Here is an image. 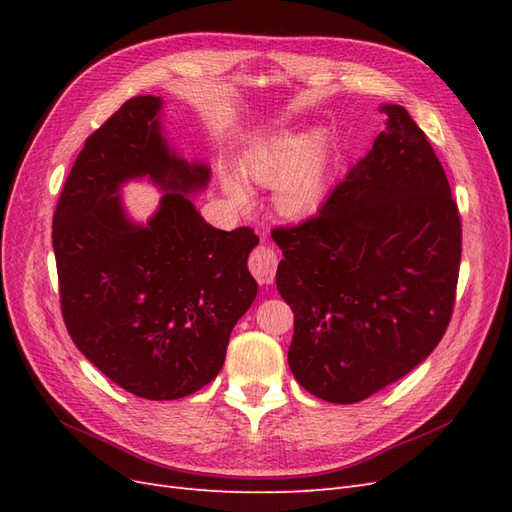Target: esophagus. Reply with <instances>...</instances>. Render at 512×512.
I'll return each mask as SVG.
<instances>
[{
    "mask_svg": "<svg viewBox=\"0 0 512 512\" xmlns=\"http://www.w3.org/2000/svg\"><path fill=\"white\" fill-rule=\"evenodd\" d=\"M250 271L258 284H271L277 271V256L267 245H260L250 256Z\"/></svg>",
    "mask_w": 512,
    "mask_h": 512,
    "instance_id": "34e87169",
    "label": "esophagus"
}]
</instances>
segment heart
I'll list each match as a JSON object with an SVG mask.
<instances>
[{
	"label": "heart",
	"instance_id": "1",
	"mask_svg": "<svg viewBox=\"0 0 512 512\" xmlns=\"http://www.w3.org/2000/svg\"><path fill=\"white\" fill-rule=\"evenodd\" d=\"M327 162L329 145L324 134H282L258 145L243 162V173L256 183L275 185L277 209L299 218L320 200ZM224 190L235 203H245V190L237 181L224 179Z\"/></svg>",
	"mask_w": 512,
	"mask_h": 512
}]
</instances>
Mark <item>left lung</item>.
Instances as JSON below:
<instances>
[{"label":"left lung","mask_w":512,"mask_h":512,"mask_svg":"<svg viewBox=\"0 0 512 512\" xmlns=\"http://www.w3.org/2000/svg\"><path fill=\"white\" fill-rule=\"evenodd\" d=\"M316 218L277 228V290L294 312L288 365L331 404H356L421 365L451 322L461 222L446 173L404 106Z\"/></svg>","instance_id":"1"}]
</instances>
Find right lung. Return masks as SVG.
<instances>
[{"mask_svg": "<svg viewBox=\"0 0 512 512\" xmlns=\"http://www.w3.org/2000/svg\"><path fill=\"white\" fill-rule=\"evenodd\" d=\"M160 96H136L91 134L53 215L61 314L72 342L106 378L136 397L179 399L220 374L228 339L256 299L247 256L252 228L218 230L190 196L211 168L168 145ZM163 192L159 211L134 223L128 180Z\"/></svg>", "mask_w": 512, "mask_h": 512, "instance_id": "right-lung-1", "label": "right lung"}]
</instances>
